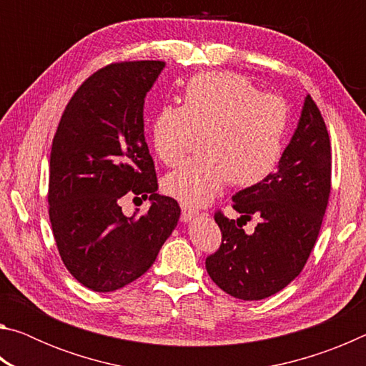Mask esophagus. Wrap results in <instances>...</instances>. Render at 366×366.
<instances>
[{
    "mask_svg": "<svg viewBox=\"0 0 366 366\" xmlns=\"http://www.w3.org/2000/svg\"><path fill=\"white\" fill-rule=\"evenodd\" d=\"M181 208H182V221H184V222H189V221H192V219H194L195 216L198 214V212H197L195 208H192V207H189V205H185V203H182Z\"/></svg>",
    "mask_w": 366,
    "mask_h": 366,
    "instance_id": "esophagus-1",
    "label": "esophagus"
}]
</instances>
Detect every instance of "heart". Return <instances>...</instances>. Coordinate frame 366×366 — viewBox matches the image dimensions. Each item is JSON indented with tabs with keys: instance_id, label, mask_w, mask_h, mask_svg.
Segmentation results:
<instances>
[{
	"instance_id": "1",
	"label": "heart",
	"mask_w": 366,
	"mask_h": 366,
	"mask_svg": "<svg viewBox=\"0 0 366 366\" xmlns=\"http://www.w3.org/2000/svg\"><path fill=\"white\" fill-rule=\"evenodd\" d=\"M290 109L232 72H205L187 80L181 107H163L152 121V145L166 166H177L203 135L205 154L164 177L163 189L185 205H207L231 181L253 187L268 179L286 148Z\"/></svg>"
}]
</instances>
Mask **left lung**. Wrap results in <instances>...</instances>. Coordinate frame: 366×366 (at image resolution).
I'll return each mask as SVG.
<instances>
[{
    "mask_svg": "<svg viewBox=\"0 0 366 366\" xmlns=\"http://www.w3.org/2000/svg\"><path fill=\"white\" fill-rule=\"evenodd\" d=\"M331 192V144L317 103L307 95L277 169L232 197L237 221L214 214L222 234L207 271L226 294L262 300L280 292L305 266L317 242ZM260 222L245 234L240 220Z\"/></svg>",
    "mask_w": 366,
    "mask_h": 366,
    "instance_id": "obj_1",
    "label": "left lung"
}]
</instances>
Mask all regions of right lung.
Masks as SVG:
<instances>
[{
    "instance_id": "right-lung-1",
    "label": "right lung",
    "mask_w": 366,
    "mask_h": 366,
    "mask_svg": "<svg viewBox=\"0 0 366 366\" xmlns=\"http://www.w3.org/2000/svg\"><path fill=\"white\" fill-rule=\"evenodd\" d=\"M163 61H126L97 71L61 116L49 157V221L61 259L95 292H113L145 274L177 226L181 208L158 194L144 132L145 97ZM150 199L142 217L120 200Z\"/></svg>"
}]
</instances>
